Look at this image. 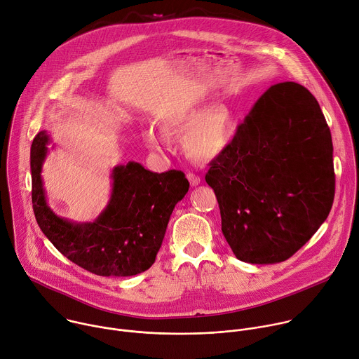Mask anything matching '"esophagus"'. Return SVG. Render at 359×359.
<instances>
[{
    "instance_id": "obj_1",
    "label": "esophagus",
    "mask_w": 359,
    "mask_h": 359,
    "mask_svg": "<svg viewBox=\"0 0 359 359\" xmlns=\"http://www.w3.org/2000/svg\"><path fill=\"white\" fill-rule=\"evenodd\" d=\"M187 179H189V182H190L191 187H196V186H198V184L201 183V179H200V176H197V175H193V173H189V175H187Z\"/></svg>"
}]
</instances>
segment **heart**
<instances>
[{
  "label": "heart",
  "mask_w": 359,
  "mask_h": 359,
  "mask_svg": "<svg viewBox=\"0 0 359 359\" xmlns=\"http://www.w3.org/2000/svg\"><path fill=\"white\" fill-rule=\"evenodd\" d=\"M162 131L175 138H183V151L193 159L207 162L215 159L229 145L235 135L236 119L226 105L200 102L165 118ZM142 140L148 149L163 154L166 145L152 130L142 133Z\"/></svg>",
  "instance_id": "b5f03b06"
}]
</instances>
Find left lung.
Instances as JSON below:
<instances>
[{
	"label": "left lung",
	"mask_w": 359,
	"mask_h": 359,
	"mask_svg": "<svg viewBox=\"0 0 359 359\" xmlns=\"http://www.w3.org/2000/svg\"><path fill=\"white\" fill-rule=\"evenodd\" d=\"M205 182L233 255L248 264L283 262L325 221L335 176L331 133L303 86H272L233 140L210 162Z\"/></svg>",
	"instance_id": "8db88e82"
}]
</instances>
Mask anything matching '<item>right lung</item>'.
Wrapping results in <instances>:
<instances>
[{
    "mask_svg": "<svg viewBox=\"0 0 359 359\" xmlns=\"http://www.w3.org/2000/svg\"><path fill=\"white\" fill-rule=\"evenodd\" d=\"M49 144V133L41 131L31 148L34 212L48 240L67 259L100 276L126 278L148 271L175 205L189 191L184 173H154L133 161L114 166L105 208L94 221L77 222L57 215L48 203L42 168Z\"/></svg>",
    "mask_w": 359,
    "mask_h": 359,
    "instance_id": "obj_1",
    "label": "right lung"
}]
</instances>
